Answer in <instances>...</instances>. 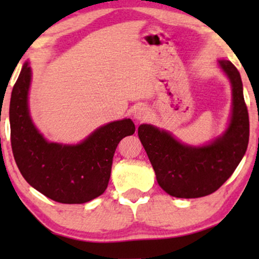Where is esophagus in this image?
<instances>
[{"mask_svg": "<svg viewBox=\"0 0 259 259\" xmlns=\"http://www.w3.org/2000/svg\"><path fill=\"white\" fill-rule=\"evenodd\" d=\"M133 118L137 121H144L148 118V108L145 106H138V107L133 111Z\"/></svg>", "mask_w": 259, "mask_h": 259, "instance_id": "esophagus-1", "label": "esophagus"}]
</instances>
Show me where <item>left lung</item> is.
<instances>
[{"label": "left lung", "instance_id": "obj_1", "mask_svg": "<svg viewBox=\"0 0 259 259\" xmlns=\"http://www.w3.org/2000/svg\"><path fill=\"white\" fill-rule=\"evenodd\" d=\"M218 65L232 91L231 115L222 136L201 146H192L157 126L143 123L138 128L159 186L172 197L189 199L213 193L231 177L246 152L249 113L240 74L228 60H218Z\"/></svg>", "mask_w": 259, "mask_h": 259}]
</instances>
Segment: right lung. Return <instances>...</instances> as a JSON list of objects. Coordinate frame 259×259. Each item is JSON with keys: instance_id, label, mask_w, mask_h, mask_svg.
I'll return each mask as SVG.
<instances>
[{"instance_id": "obj_1", "label": "right lung", "mask_w": 259, "mask_h": 259, "mask_svg": "<svg viewBox=\"0 0 259 259\" xmlns=\"http://www.w3.org/2000/svg\"><path fill=\"white\" fill-rule=\"evenodd\" d=\"M31 68L26 62L10 98L13 154L21 175L38 192L62 204H83L101 196L111 177L113 155L122 138L132 136L131 119L108 122L79 144L48 141L29 112Z\"/></svg>"}]
</instances>
